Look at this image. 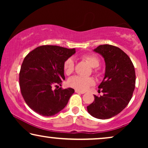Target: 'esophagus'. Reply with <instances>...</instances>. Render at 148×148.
<instances>
[{
    "label": "esophagus",
    "instance_id": "1",
    "mask_svg": "<svg viewBox=\"0 0 148 148\" xmlns=\"http://www.w3.org/2000/svg\"><path fill=\"white\" fill-rule=\"evenodd\" d=\"M76 93H78V94H84V92H81V91H79L77 90H75V91Z\"/></svg>",
    "mask_w": 148,
    "mask_h": 148
}]
</instances>
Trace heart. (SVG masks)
Returning a JSON list of instances; mask_svg holds the SVG:
<instances>
[{"mask_svg": "<svg viewBox=\"0 0 148 148\" xmlns=\"http://www.w3.org/2000/svg\"><path fill=\"white\" fill-rule=\"evenodd\" d=\"M82 59L88 62L93 68H97L100 66V60L98 56L95 54H84L82 56ZM75 69V62L72 58H69L65 60L63 63V70L64 73L69 75L73 73ZM95 71H97L95 69ZM95 84L94 80L92 77L82 76H73L69 79L68 85L71 88L77 90L79 91L84 92L86 91L90 86Z\"/></svg>", "mask_w": 148, "mask_h": 148, "instance_id": "1", "label": "heart"}]
</instances>
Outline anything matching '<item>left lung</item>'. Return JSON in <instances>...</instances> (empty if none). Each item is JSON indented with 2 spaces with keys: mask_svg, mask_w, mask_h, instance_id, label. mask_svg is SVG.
Masks as SVG:
<instances>
[{
  "mask_svg": "<svg viewBox=\"0 0 148 148\" xmlns=\"http://www.w3.org/2000/svg\"><path fill=\"white\" fill-rule=\"evenodd\" d=\"M94 51L100 54L106 63L104 78L98 86L103 96L94 95L87 106L88 112L99 119L112 118L127 106L135 87V72L128 55L116 46L100 45Z\"/></svg>",
  "mask_w": 148,
  "mask_h": 148,
  "instance_id": "1",
  "label": "left lung"
}]
</instances>
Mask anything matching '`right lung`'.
<instances>
[{"label":"right lung","instance_id":"obj_1","mask_svg":"<svg viewBox=\"0 0 148 148\" xmlns=\"http://www.w3.org/2000/svg\"><path fill=\"white\" fill-rule=\"evenodd\" d=\"M75 53V49L58 46H38L24 58L19 72L22 96L32 110L44 116L62 110L75 90L58 88L64 75L63 63ZM57 87L55 90L51 88Z\"/></svg>","mask_w":148,"mask_h":148}]
</instances>
